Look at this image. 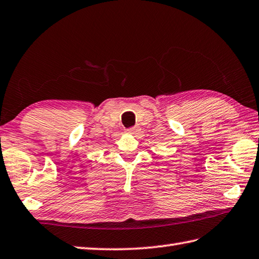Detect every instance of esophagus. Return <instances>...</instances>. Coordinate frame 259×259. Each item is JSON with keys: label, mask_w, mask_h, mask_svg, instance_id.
<instances>
[{"label": "esophagus", "mask_w": 259, "mask_h": 259, "mask_svg": "<svg viewBox=\"0 0 259 259\" xmlns=\"http://www.w3.org/2000/svg\"><path fill=\"white\" fill-rule=\"evenodd\" d=\"M139 127H136V126H135V127H131L130 130H127V133H130V134H136V133H139Z\"/></svg>", "instance_id": "esophagus-1"}]
</instances>
